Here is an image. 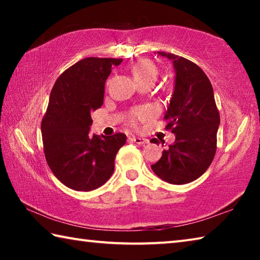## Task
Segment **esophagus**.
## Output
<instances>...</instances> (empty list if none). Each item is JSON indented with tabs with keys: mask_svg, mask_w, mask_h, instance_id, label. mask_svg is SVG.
<instances>
[{
	"mask_svg": "<svg viewBox=\"0 0 260 260\" xmlns=\"http://www.w3.org/2000/svg\"><path fill=\"white\" fill-rule=\"evenodd\" d=\"M131 140L136 144H147V143H149V140L144 139V138H138V136H132Z\"/></svg>",
	"mask_w": 260,
	"mask_h": 260,
	"instance_id": "esophagus-1",
	"label": "esophagus"
}]
</instances>
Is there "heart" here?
<instances>
[{
    "mask_svg": "<svg viewBox=\"0 0 260 260\" xmlns=\"http://www.w3.org/2000/svg\"><path fill=\"white\" fill-rule=\"evenodd\" d=\"M132 73L138 82L152 80L156 81L158 77V69L152 61L148 59L140 60L132 68ZM151 117V111L147 108H139L133 111L131 116L132 125H136L140 120H147Z\"/></svg>",
    "mask_w": 260,
    "mask_h": 260,
    "instance_id": "1",
    "label": "heart"
}]
</instances>
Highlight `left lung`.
<instances>
[{"label": "left lung", "instance_id": "8db88e82", "mask_svg": "<svg viewBox=\"0 0 260 260\" xmlns=\"http://www.w3.org/2000/svg\"><path fill=\"white\" fill-rule=\"evenodd\" d=\"M158 55L172 60L175 70L174 91L164 117L166 129L175 134V142L162 151L151 169L169 183H189L199 179L213 160L220 114L212 85L199 65L170 52L158 51ZM150 142L160 143L157 139Z\"/></svg>", "mask_w": 260, "mask_h": 260}]
</instances>
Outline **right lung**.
I'll use <instances>...</instances> for the list:
<instances>
[{"label": "right lung", "instance_id": "add662e5", "mask_svg": "<svg viewBox=\"0 0 260 260\" xmlns=\"http://www.w3.org/2000/svg\"><path fill=\"white\" fill-rule=\"evenodd\" d=\"M121 58L88 57L69 68L52 87L41 122L43 151L51 172L78 191L98 189L111 178L126 135H91L90 113L103 104L105 80Z\"/></svg>", "mask_w": 260, "mask_h": 260}]
</instances>
